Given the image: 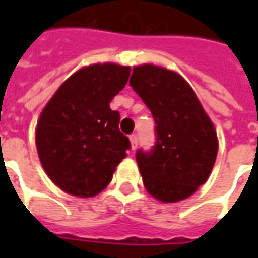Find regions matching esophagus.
<instances>
[{
	"label": "esophagus",
	"instance_id": "1",
	"mask_svg": "<svg viewBox=\"0 0 258 258\" xmlns=\"http://www.w3.org/2000/svg\"><path fill=\"white\" fill-rule=\"evenodd\" d=\"M130 142H131V151H135V149H137V145H138V138H137V135H130Z\"/></svg>",
	"mask_w": 258,
	"mask_h": 258
}]
</instances>
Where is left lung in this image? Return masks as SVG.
<instances>
[{"label":"left lung","mask_w":258,"mask_h":258,"mask_svg":"<svg viewBox=\"0 0 258 258\" xmlns=\"http://www.w3.org/2000/svg\"><path fill=\"white\" fill-rule=\"evenodd\" d=\"M130 85L155 118L156 142L137 152L146 190L174 203L189 198L209 178L218 140L198 96L178 73L153 64L133 69Z\"/></svg>","instance_id":"left-lung-1"}]
</instances>
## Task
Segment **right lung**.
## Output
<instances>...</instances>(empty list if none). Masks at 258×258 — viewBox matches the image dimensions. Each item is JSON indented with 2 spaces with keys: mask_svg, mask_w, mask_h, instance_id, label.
Masks as SVG:
<instances>
[{
  "mask_svg": "<svg viewBox=\"0 0 258 258\" xmlns=\"http://www.w3.org/2000/svg\"><path fill=\"white\" fill-rule=\"evenodd\" d=\"M128 77V66H85L72 74L42 109L37 152L48 177L64 192L95 196L127 156L131 144L120 133V114L109 103Z\"/></svg>",
  "mask_w": 258,
  "mask_h": 258,
  "instance_id": "add662e5",
  "label": "right lung"
}]
</instances>
